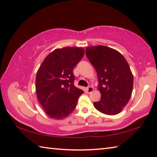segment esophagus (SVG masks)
<instances>
[{
  "mask_svg": "<svg viewBox=\"0 0 157 157\" xmlns=\"http://www.w3.org/2000/svg\"><path fill=\"white\" fill-rule=\"evenodd\" d=\"M93 90H94V88H93V87H92V86H89V87L86 88V90H87L88 93L92 92L93 91Z\"/></svg>",
  "mask_w": 157,
  "mask_h": 157,
  "instance_id": "34e87169",
  "label": "esophagus"
}]
</instances>
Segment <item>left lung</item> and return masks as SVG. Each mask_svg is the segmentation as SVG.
I'll return each mask as SVG.
<instances>
[{"instance_id":"obj_1","label":"left lung","mask_w":157,"mask_h":157,"mask_svg":"<svg viewBox=\"0 0 157 157\" xmlns=\"http://www.w3.org/2000/svg\"><path fill=\"white\" fill-rule=\"evenodd\" d=\"M86 55L97 73L101 94L94 107L105 115L118 114L132 93L134 78L128 62L117 51L102 45L86 48Z\"/></svg>"}]
</instances>
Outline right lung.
Listing matches in <instances>:
<instances>
[{"instance_id": "right-lung-1", "label": "right lung", "mask_w": 157, "mask_h": 157, "mask_svg": "<svg viewBox=\"0 0 157 157\" xmlns=\"http://www.w3.org/2000/svg\"><path fill=\"white\" fill-rule=\"evenodd\" d=\"M84 55L82 48H56L40 66L36 78V94L49 117L63 119L75 109L84 91L73 84V69Z\"/></svg>"}]
</instances>
